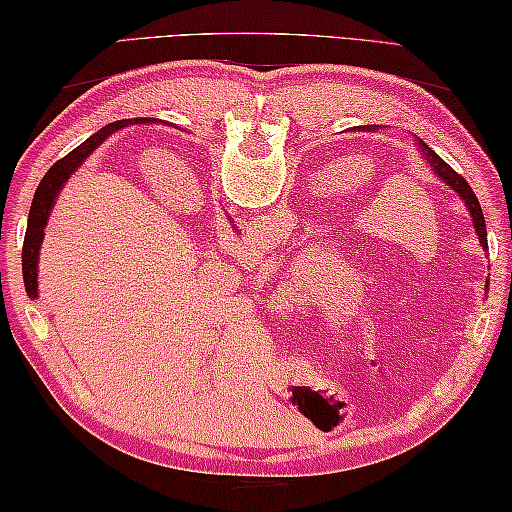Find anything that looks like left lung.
Masks as SVG:
<instances>
[{
    "mask_svg": "<svg viewBox=\"0 0 512 512\" xmlns=\"http://www.w3.org/2000/svg\"><path fill=\"white\" fill-rule=\"evenodd\" d=\"M358 129H362V131H374L376 127H358ZM420 150H422V154H425V159L429 161V166L434 168V173L441 177L443 182L448 184V187H453L459 196H462V201L466 203V207H469V212H471V217H473V226H476V233H478V240H480V244H483V249H487V228H485V217H483V210H480V203H478V198H476V194H473V189L469 187V182L464 180L462 175L459 173H455L453 168H450L446 161H443L439 154H436L432 147H429L425 140H420Z\"/></svg>",
    "mask_w": 512,
    "mask_h": 512,
    "instance_id": "left-lung-1",
    "label": "left lung"
}]
</instances>
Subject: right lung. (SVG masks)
<instances>
[{
	"label": "right lung",
	"instance_id": "obj_1",
	"mask_svg": "<svg viewBox=\"0 0 512 512\" xmlns=\"http://www.w3.org/2000/svg\"><path fill=\"white\" fill-rule=\"evenodd\" d=\"M133 122H145V120H122V122H113L106 124V127L99 129L85 140L83 145H78L76 150L66 154L62 161L48 170L46 177H43L39 189H36L34 201H32V210H29V219H27V235H25V244H22V279H25V288L29 298H36V263H39V249L43 242V228H46V221L50 217V210H53L55 196L62 189V184L69 180V175L76 170L83 161L90 157V154L99 147L103 140H106L110 133L115 129L127 127V124Z\"/></svg>",
	"mask_w": 512,
	"mask_h": 512
}]
</instances>
